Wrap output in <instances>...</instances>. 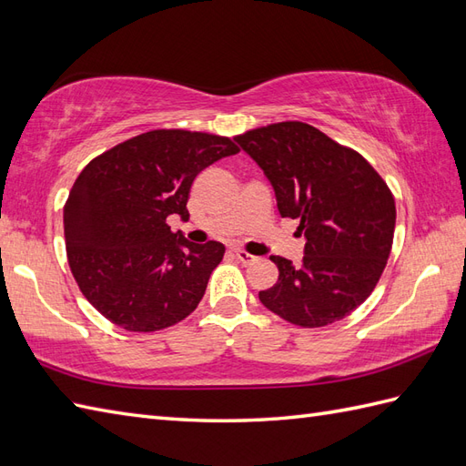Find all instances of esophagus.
I'll return each instance as SVG.
<instances>
[{"label":"esophagus","mask_w":466,"mask_h":466,"mask_svg":"<svg viewBox=\"0 0 466 466\" xmlns=\"http://www.w3.org/2000/svg\"><path fill=\"white\" fill-rule=\"evenodd\" d=\"M233 255L241 260L243 265H251V263H255L257 260V257H253V255H248V253H245V251H239V248H235L233 251Z\"/></svg>","instance_id":"esophagus-1"}]
</instances>
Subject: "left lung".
I'll return each instance as SVG.
<instances>
[{"label": "left lung", "mask_w": 466, "mask_h": 466, "mask_svg": "<svg viewBox=\"0 0 466 466\" xmlns=\"http://www.w3.org/2000/svg\"><path fill=\"white\" fill-rule=\"evenodd\" d=\"M275 189L280 218L299 219L300 265L270 257L275 287L258 292L268 310L297 326L342 320L376 289L395 231V201L364 157L304 122L237 136Z\"/></svg>", "instance_id": "obj_1"}]
</instances>
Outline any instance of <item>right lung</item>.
I'll return each instance as SVG.
<instances>
[{
	"mask_svg": "<svg viewBox=\"0 0 466 466\" xmlns=\"http://www.w3.org/2000/svg\"><path fill=\"white\" fill-rule=\"evenodd\" d=\"M237 152L221 136L152 130L83 169L65 203V245L78 289L105 319L156 332L198 309L225 247L189 243L167 218L187 221L196 176Z\"/></svg>",
	"mask_w": 466,
	"mask_h": 466,
	"instance_id": "add662e5",
	"label": "right lung"
}]
</instances>
